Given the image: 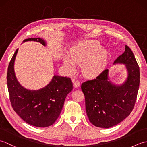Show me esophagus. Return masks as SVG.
I'll list each match as a JSON object with an SVG mask.
<instances>
[{
  "label": "esophagus",
  "mask_w": 147,
  "mask_h": 147,
  "mask_svg": "<svg viewBox=\"0 0 147 147\" xmlns=\"http://www.w3.org/2000/svg\"><path fill=\"white\" fill-rule=\"evenodd\" d=\"M73 81L74 86L75 87V88H78V87H79L80 86V82L78 80H75L74 79H73Z\"/></svg>",
  "instance_id": "esophagus-1"
}]
</instances>
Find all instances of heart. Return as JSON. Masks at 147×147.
<instances>
[{"mask_svg":"<svg viewBox=\"0 0 147 147\" xmlns=\"http://www.w3.org/2000/svg\"><path fill=\"white\" fill-rule=\"evenodd\" d=\"M101 45L95 40L81 42L71 49V59L65 57L64 64L69 70L73 71L76 64H82V72L86 76H93L100 72L105 65L107 51L100 50Z\"/></svg>","mask_w":147,"mask_h":147,"instance_id":"obj_1","label":"heart"}]
</instances>
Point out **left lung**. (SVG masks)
I'll use <instances>...</instances> for the list:
<instances>
[{"instance_id": "obj_1", "label": "left lung", "mask_w": 147, "mask_h": 147, "mask_svg": "<svg viewBox=\"0 0 147 147\" xmlns=\"http://www.w3.org/2000/svg\"><path fill=\"white\" fill-rule=\"evenodd\" d=\"M126 65L128 76L123 85H115L109 81L108 69L81 86L85 98L89 121L93 125L109 128L123 121L132 112L140 85V67L131 50L125 51L114 61Z\"/></svg>"}]
</instances>
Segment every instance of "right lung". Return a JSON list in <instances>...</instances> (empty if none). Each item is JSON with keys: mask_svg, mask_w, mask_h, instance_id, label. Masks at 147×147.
Instances as JSON below:
<instances>
[{"mask_svg": "<svg viewBox=\"0 0 147 147\" xmlns=\"http://www.w3.org/2000/svg\"><path fill=\"white\" fill-rule=\"evenodd\" d=\"M35 41L45 45L40 38L25 39L23 41ZM17 49L9 62L7 82L11 104L14 111L24 121L36 127L52 125L61 114L65 97L73 90L70 78L54 75L51 82L38 90L23 88L18 82L14 70Z\"/></svg>", "mask_w": 147, "mask_h": 147, "instance_id": "1", "label": "right lung"}]
</instances>
